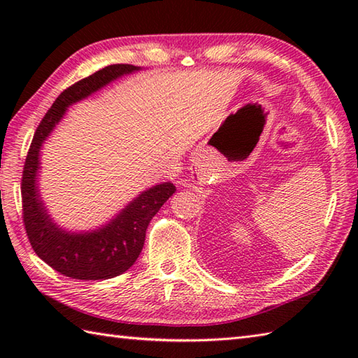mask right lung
<instances>
[{
	"instance_id": "obj_1",
	"label": "right lung",
	"mask_w": 358,
	"mask_h": 358,
	"mask_svg": "<svg viewBox=\"0 0 358 358\" xmlns=\"http://www.w3.org/2000/svg\"><path fill=\"white\" fill-rule=\"evenodd\" d=\"M132 64H112L75 83L53 101L36 127L21 181L22 220L35 254L50 268L75 280H108L126 272L136 262L146 229L159 208L177 191L164 181L140 192L110 222L94 231L73 232L53 222L38 187L40 154L44 141L66 115L69 106L86 100L117 78L140 71Z\"/></svg>"
}]
</instances>
